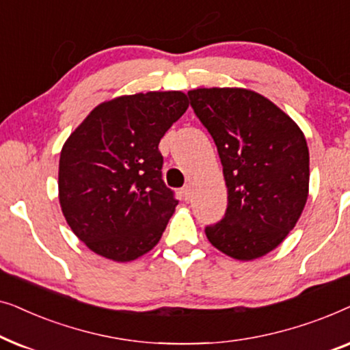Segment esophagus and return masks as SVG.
Wrapping results in <instances>:
<instances>
[{
  "label": "esophagus",
  "mask_w": 350,
  "mask_h": 350,
  "mask_svg": "<svg viewBox=\"0 0 350 350\" xmlns=\"http://www.w3.org/2000/svg\"><path fill=\"white\" fill-rule=\"evenodd\" d=\"M181 194H183L185 200H189L191 199V188H189V186H185V188L181 189Z\"/></svg>",
  "instance_id": "1"
}]
</instances>
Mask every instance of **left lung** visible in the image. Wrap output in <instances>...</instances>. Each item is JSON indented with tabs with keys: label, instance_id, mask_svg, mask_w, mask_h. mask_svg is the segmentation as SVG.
Masks as SVG:
<instances>
[{
	"label": "left lung",
	"instance_id": "8db88e82",
	"mask_svg": "<svg viewBox=\"0 0 350 350\" xmlns=\"http://www.w3.org/2000/svg\"><path fill=\"white\" fill-rule=\"evenodd\" d=\"M223 165L224 218L205 228L224 255L250 261L279 247L309 194V150L293 119L262 95L241 88L189 90Z\"/></svg>",
	"mask_w": 350,
	"mask_h": 350
}]
</instances>
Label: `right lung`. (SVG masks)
Instances as JSON below:
<instances>
[{
	"instance_id": "add662e5",
	"label": "right lung",
	"mask_w": 350,
	"mask_h": 350,
	"mask_svg": "<svg viewBox=\"0 0 350 350\" xmlns=\"http://www.w3.org/2000/svg\"><path fill=\"white\" fill-rule=\"evenodd\" d=\"M186 109L178 90L122 95L95 107L65 142L60 207L94 253L127 262L159 242L178 200L162 180L157 146Z\"/></svg>"
}]
</instances>
